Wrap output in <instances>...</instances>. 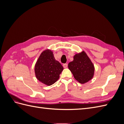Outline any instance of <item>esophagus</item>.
<instances>
[{
  "mask_svg": "<svg viewBox=\"0 0 124 124\" xmlns=\"http://www.w3.org/2000/svg\"><path fill=\"white\" fill-rule=\"evenodd\" d=\"M63 67L64 68H66L68 67V64L67 63H64V64H63Z\"/></svg>",
  "mask_w": 124,
  "mask_h": 124,
  "instance_id": "obj_1",
  "label": "esophagus"
}]
</instances>
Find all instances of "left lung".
Returning <instances> with one entry per match:
<instances>
[{"label":"left lung","instance_id":"1","mask_svg":"<svg viewBox=\"0 0 124 124\" xmlns=\"http://www.w3.org/2000/svg\"><path fill=\"white\" fill-rule=\"evenodd\" d=\"M68 68L75 79L81 84L91 80L94 74V66L84 51L74 56L73 61L69 63Z\"/></svg>","mask_w":124,"mask_h":124}]
</instances>
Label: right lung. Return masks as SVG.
I'll use <instances>...</instances> for the list:
<instances>
[{
  "label": "right lung",
  "mask_w": 124,
  "mask_h": 124,
  "mask_svg": "<svg viewBox=\"0 0 124 124\" xmlns=\"http://www.w3.org/2000/svg\"><path fill=\"white\" fill-rule=\"evenodd\" d=\"M63 69L62 65L55 59L53 52L49 50H45L41 54L35 67L37 79L48 86L58 80Z\"/></svg>",
  "instance_id": "1"
}]
</instances>
